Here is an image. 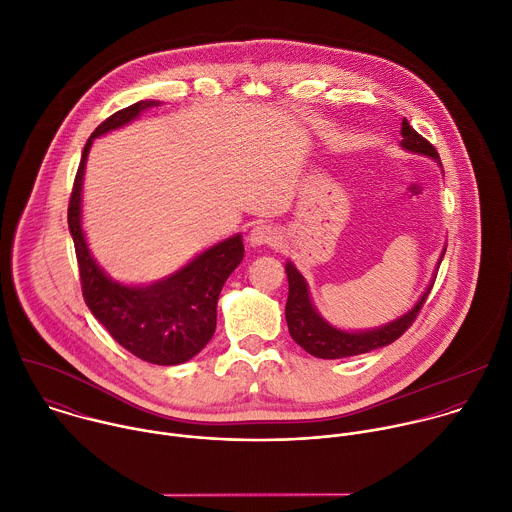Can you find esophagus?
I'll list each match as a JSON object with an SVG mask.
<instances>
[{
    "instance_id": "obj_1",
    "label": "esophagus",
    "mask_w": 512,
    "mask_h": 512,
    "mask_svg": "<svg viewBox=\"0 0 512 512\" xmlns=\"http://www.w3.org/2000/svg\"><path fill=\"white\" fill-rule=\"evenodd\" d=\"M277 239H279L277 229L273 225H269V223H263V221L255 223L253 229L249 231V241L255 247H259V245H273V243H277Z\"/></svg>"
}]
</instances>
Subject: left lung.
Returning a JSON list of instances; mask_svg holds the SVG:
<instances>
[{
  "mask_svg": "<svg viewBox=\"0 0 512 512\" xmlns=\"http://www.w3.org/2000/svg\"><path fill=\"white\" fill-rule=\"evenodd\" d=\"M401 125H403L401 127V135H403L401 148L407 152H413V154L429 156L431 160H435L442 166L440 154H437L433 145L425 137H421L407 123V119H403ZM444 253H446V249L442 251V257H440V261H437V265L442 263ZM285 273H287V281H289V296H287V304H285V320H287L289 334L306 352H310L312 356H318V358L356 356V354L371 352L375 348H383V346L395 342L415 322L421 306L425 304V298L429 296V289L433 285V281H431V285L423 291V296L417 300V304L401 318H397L381 328L346 332V330L332 326L330 322H326L320 316V312L312 304L308 283H306L304 275L296 269L294 263L291 261L285 263Z\"/></svg>",
  "mask_w": 512,
  "mask_h": 512,
  "instance_id": "left-lung-1",
  "label": "left lung"
}]
</instances>
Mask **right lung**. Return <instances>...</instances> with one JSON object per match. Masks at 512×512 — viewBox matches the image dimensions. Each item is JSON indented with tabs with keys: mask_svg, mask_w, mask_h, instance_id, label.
I'll use <instances>...</instances> for the list:
<instances>
[{
	"mask_svg": "<svg viewBox=\"0 0 512 512\" xmlns=\"http://www.w3.org/2000/svg\"><path fill=\"white\" fill-rule=\"evenodd\" d=\"M158 101L133 103L107 117L89 137L68 202V229L75 241L83 296L93 316L137 358L174 367L196 356L216 328L218 294L245 257L241 235L216 243L176 273L150 283L125 285L111 279L93 259L83 231V178L95 137L133 121Z\"/></svg>",
	"mask_w": 512,
	"mask_h": 512,
	"instance_id": "right-lung-1",
	"label": "right lung"
}]
</instances>
